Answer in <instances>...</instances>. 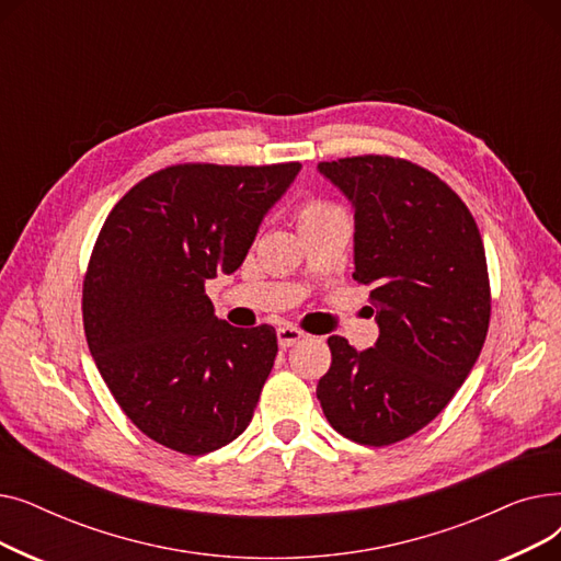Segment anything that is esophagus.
<instances>
[{
	"label": "esophagus",
	"mask_w": 561,
	"mask_h": 561,
	"mask_svg": "<svg viewBox=\"0 0 561 561\" xmlns=\"http://www.w3.org/2000/svg\"><path fill=\"white\" fill-rule=\"evenodd\" d=\"M302 339H305V332L300 328H296V325H290V322H284V325L277 328V341H279L282 347L296 345Z\"/></svg>",
	"instance_id": "34e87169"
}]
</instances>
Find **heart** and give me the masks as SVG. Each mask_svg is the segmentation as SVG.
I'll list each match as a JSON object with an SVG mask.
<instances>
[{
    "label": "heart",
    "instance_id": "b5f03b06",
    "mask_svg": "<svg viewBox=\"0 0 561 561\" xmlns=\"http://www.w3.org/2000/svg\"><path fill=\"white\" fill-rule=\"evenodd\" d=\"M336 211H341L336 204H332L328 199H320V197H311L300 206L298 220H300V225H307V222H313V220H320V218H328Z\"/></svg>",
    "mask_w": 561,
    "mask_h": 561
}]
</instances>
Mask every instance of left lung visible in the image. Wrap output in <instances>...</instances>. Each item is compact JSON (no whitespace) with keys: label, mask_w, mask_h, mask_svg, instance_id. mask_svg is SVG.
<instances>
[{"label":"left lung","mask_w":561,"mask_h":561,"mask_svg":"<svg viewBox=\"0 0 561 561\" xmlns=\"http://www.w3.org/2000/svg\"><path fill=\"white\" fill-rule=\"evenodd\" d=\"M355 206V277L379 325L357 352L330 336L316 396L330 425L362 446H391L434 421L476 366L491 318L482 236L461 197L407 159L322 161Z\"/></svg>","instance_id":"8db88e82"}]
</instances>
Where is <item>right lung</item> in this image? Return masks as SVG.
<instances>
[{
    "label": "right lung",
    "mask_w": 561,
    "mask_h": 561,
    "mask_svg": "<svg viewBox=\"0 0 561 561\" xmlns=\"http://www.w3.org/2000/svg\"><path fill=\"white\" fill-rule=\"evenodd\" d=\"M300 163H180L117 202L83 277L88 350L115 402L157 444L199 457L250 425L277 357L271 325L218 320L204 282L243 263Z\"/></svg>",
    "instance_id": "right-lung-1"
}]
</instances>
